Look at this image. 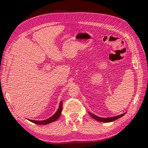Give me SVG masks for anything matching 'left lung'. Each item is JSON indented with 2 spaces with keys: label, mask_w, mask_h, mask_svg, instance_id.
Instances as JSON below:
<instances>
[{
  "label": "left lung",
  "mask_w": 148,
  "mask_h": 148,
  "mask_svg": "<svg viewBox=\"0 0 148 148\" xmlns=\"http://www.w3.org/2000/svg\"><path fill=\"white\" fill-rule=\"evenodd\" d=\"M89 114L90 115L91 117L95 119V120H97V121H99V122H106V123H107V122H113V121L117 120L120 117H123V116L126 114V112L123 114H121V115H117V116H114V117H109V118H102V117H98V116L93 114L91 112H88Z\"/></svg>",
  "instance_id": "obj_1"
}]
</instances>
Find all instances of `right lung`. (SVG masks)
<instances>
[{
  "instance_id": "add662e5",
  "label": "right lung",
  "mask_w": 148,
  "mask_h": 148,
  "mask_svg": "<svg viewBox=\"0 0 148 148\" xmlns=\"http://www.w3.org/2000/svg\"><path fill=\"white\" fill-rule=\"evenodd\" d=\"M62 111V101H60V104H59V108H58V110H57L56 112L50 118H49V119H47L46 120H41V121L33 120H30V119H29V120L30 121V122L34 123L36 124H39V125L49 124V123H50L51 122H54V121L57 120L58 119H59V117L60 116Z\"/></svg>"
}]
</instances>
